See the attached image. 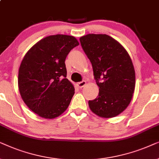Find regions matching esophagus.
I'll list each match as a JSON object with an SVG mask.
<instances>
[{
  "label": "esophagus",
  "mask_w": 159,
  "mask_h": 159,
  "mask_svg": "<svg viewBox=\"0 0 159 159\" xmlns=\"http://www.w3.org/2000/svg\"><path fill=\"white\" fill-rule=\"evenodd\" d=\"M86 84V82L85 81H81V82H78V83L77 84V86H78V88H83L84 86H85Z\"/></svg>",
  "instance_id": "esophagus-1"
}]
</instances>
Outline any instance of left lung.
<instances>
[{
	"label": "left lung",
	"mask_w": 159,
	"mask_h": 159,
	"mask_svg": "<svg viewBox=\"0 0 159 159\" xmlns=\"http://www.w3.org/2000/svg\"><path fill=\"white\" fill-rule=\"evenodd\" d=\"M80 41L99 86L98 96L89 101V108L101 118L116 117L129 106L134 92L135 71L129 54L106 34H87Z\"/></svg>",
	"instance_id": "obj_1"
}]
</instances>
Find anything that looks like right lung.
<instances>
[{
    "label": "right lung",
    "mask_w": 159,
    "mask_h": 159,
    "mask_svg": "<svg viewBox=\"0 0 159 159\" xmlns=\"http://www.w3.org/2000/svg\"><path fill=\"white\" fill-rule=\"evenodd\" d=\"M79 45L74 36L49 35L34 44L25 54L18 73L21 97L33 113L53 119L68 107L75 94L67 76L65 59Z\"/></svg>",
    "instance_id": "right-lung-1"
}]
</instances>
